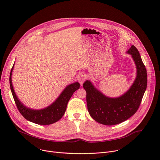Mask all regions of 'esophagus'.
<instances>
[{
	"instance_id": "obj_1",
	"label": "esophagus",
	"mask_w": 160,
	"mask_h": 160,
	"mask_svg": "<svg viewBox=\"0 0 160 160\" xmlns=\"http://www.w3.org/2000/svg\"><path fill=\"white\" fill-rule=\"evenodd\" d=\"M86 79V76L83 74H82V73H80V74H79L77 76V80L78 81V82L80 83L81 85L82 84L83 82H84Z\"/></svg>"
}]
</instances>
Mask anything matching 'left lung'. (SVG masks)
<instances>
[{
	"label": "left lung",
	"mask_w": 160,
	"mask_h": 160,
	"mask_svg": "<svg viewBox=\"0 0 160 160\" xmlns=\"http://www.w3.org/2000/svg\"><path fill=\"white\" fill-rule=\"evenodd\" d=\"M137 67V78L122 96L112 98L102 94L87 80L83 87L86 91L88 112L92 118L104 125H115L129 119L139 108L147 86V73L137 48L132 45L127 52Z\"/></svg>",
	"instance_id": "obj_1"
}]
</instances>
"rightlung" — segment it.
I'll return each mask as SVG.
<instances>
[{"label": "right lung", "mask_w": 160, "mask_h": 160, "mask_svg": "<svg viewBox=\"0 0 160 160\" xmlns=\"http://www.w3.org/2000/svg\"><path fill=\"white\" fill-rule=\"evenodd\" d=\"M13 68V65L10 75V89L17 108L21 114L29 121L41 125L51 124L60 120L63 116L67 103L74 92L80 88V83L78 82H75L67 86L56 101L50 106L43 109V110H33L25 107L19 101L15 93L12 83V72Z\"/></svg>", "instance_id": "right-lung-1"}]
</instances>
